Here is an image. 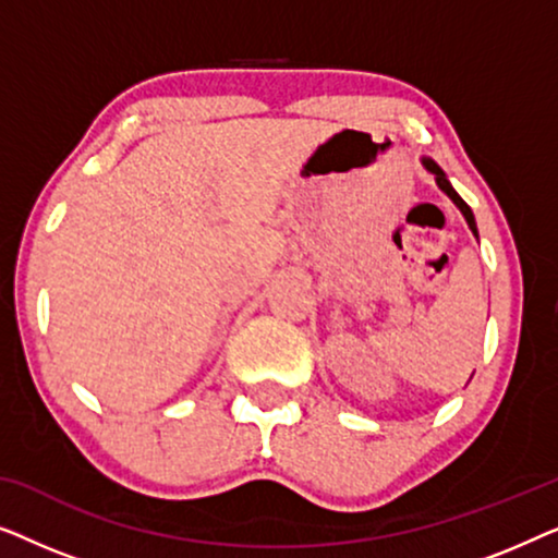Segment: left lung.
Returning <instances> with one entry per match:
<instances>
[{"label":"left lung","instance_id":"8db88e82","mask_svg":"<svg viewBox=\"0 0 558 558\" xmlns=\"http://www.w3.org/2000/svg\"><path fill=\"white\" fill-rule=\"evenodd\" d=\"M422 165H424V170L426 172H432L434 178H437V185H439V190L441 193H445L449 201H452L457 208H460V213L464 216V220H468V226H470V231H472V235H475V239H480L477 235V223H475V216H472V210H470V205L462 201L460 195H457V190L452 187V182L447 180V174H445V170H441V167L434 162V159H429V157H422Z\"/></svg>","mask_w":558,"mask_h":558}]
</instances>
